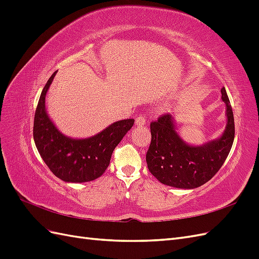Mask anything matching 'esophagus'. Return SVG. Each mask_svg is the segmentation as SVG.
<instances>
[{"label":"esophagus","instance_id":"1","mask_svg":"<svg viewBox=\"0 0 259 259\" xmlns=\"http://www.w3.org/2000/svg\"><path fill=\"white\" fill-rule=\"evenodd\" d=\"M146 124V117L144 115H140L136 117V125L137 126H142V125Z\"/></svg>","mask_w":259,"mask_h":259}]
</instances>
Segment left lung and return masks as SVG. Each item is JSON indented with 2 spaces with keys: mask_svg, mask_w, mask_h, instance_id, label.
I'll use <instances>...</instances> for the list:
<instances>
[{
  "mask_svg": "<svg viewBox=\"0 0 259 259\" xmlns=\"http://www.w3.org/2000/svg\"><path fill=\"white\" fill-rule=\"evenodd\" d=\"M227 125L224 134L202 146H190L176 132L173 116L166 113L150 124L151 144L146 154L150 173L160 183L182 189H193L207 183L221 169L234 139V119L225 88Z\"/></svg>",
  "mask_w": 259,
  "mask_h": 259,
  "instance_id": "obj_1",
  "label": "left lung"
}]
</instances>
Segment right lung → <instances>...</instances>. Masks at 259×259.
<instances>
[{"mask_svg": "<svg viewBox=\"0 0 259 259\" xmlns=\"http://www.w3.org/2000/svg\"><path fill=\"white\" fill-rule=\"evenodd\" d=\"M56 72L45 84L34 114L33 138L38 153L52 173L66 183H88L105 173L114 148L134 125V119L114 122L84 139L65 136L50 119L45 96Z\"/></svg>", "mask_w": 259, "mask_h": 259, "instance_id": "1", "label": "right lung"}]
</instances>
